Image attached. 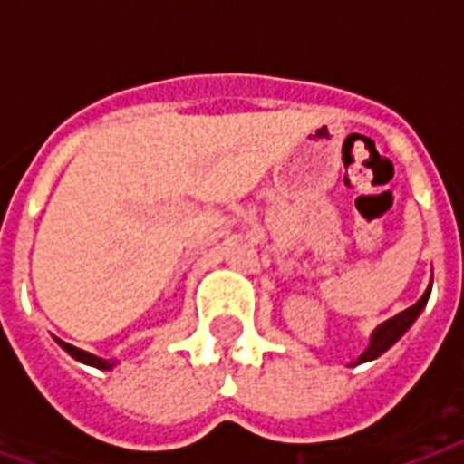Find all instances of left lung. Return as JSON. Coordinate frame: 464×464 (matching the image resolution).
<instances>
[{
  "label": "left lung",
  "mask_w": 464,
  "mask_h": 464,
  "mask_svg": "<svg viewBox=\"0 0 464 464\" xmlns=\"http://www.w3.org/2000/svg\"><path fill=\"white\" fill-rule=\"evenodd\" d=\"M429 296H431V286H429V289L424 291V296L419 298L417 304L411 305V308L402 310L400 315L390 317V320H385V323H382V324H378L373 334H371V344L366 346V352L361 353L359 359L353 361L352 366H359V363L373 361V359H378L381 353L388 352L390 346L395 344L397 339L402 337L404 332L410 330L411 324H414V320H417V317H419V313L424 310V305H426V301H429Z\"/></svg>",
  "instance_id": "1"
}]
</instances>
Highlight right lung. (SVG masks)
<instances>
[{
    "instance_id": "obj_1",
    "label": "right lung",
    "mask_w": 464,
    "mask_h": 464,
    "mask_svg": "<svg viewBox=\"0 0 464 464\" xmlns=\"http://www.w3.org/2000/svg\"><path fill=\"white\" fill-rule=\"evenodd\" d=\"M57 344L64 349V352L72 356V359L82 361V363H86V366H93V368H101V371H111L112 366H115V361H105L101 359V356H93V353L83 352V349H76V346L67 344V342H62V339H57Z\"/></svg>"
}]
</instances>
